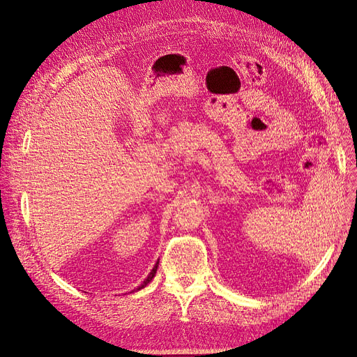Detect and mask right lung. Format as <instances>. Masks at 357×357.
<instances>
[{"label":"right lung","mask_w":357,"mask_h":357,"mask_svg":"<svg viewBox=\"0 0 357 357\" xmlns=\"http://www.w3.org/2000/svg\"><path fill=\"white\" fill-rule=\"evenodd\" d=\"M158 265H159V261L156 262V265H155V268L152 269V271H150V274L147 275V278L144 280V282H143V284H142V286H138V287H137V290H139V289H143V287H146V286H147V284H149L150 282H152V278H153V277H155V274H156V269H158Z\"/></svg>","instance_id":"add662e5"}]
</instances>
